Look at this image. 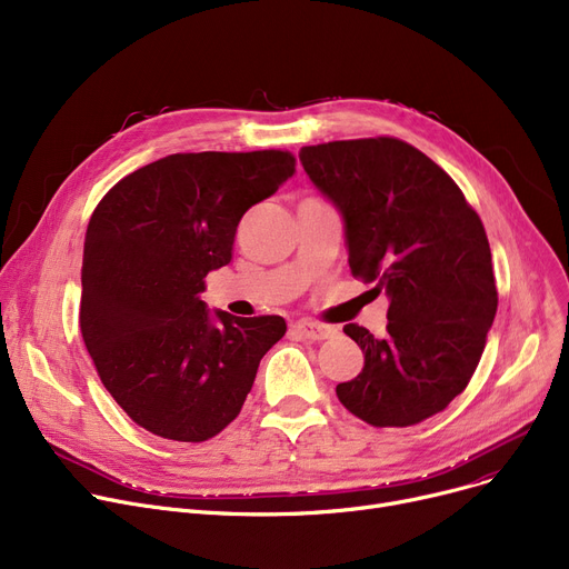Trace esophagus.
<instances>
[{
  "mask_svg": "<svg viewBox=\"0 0 569 569\" xmlns=\"http://www.w3.org/2000/svg\"><path fill=\"white\" fill-rule=\"evenodd\" d=\"M295 330L300 332L305 339H311V341L332 339V337L337 335V327H335V325L313 322V320H300V322H295Z\"/></svg>",
  "mask_w": 569,
  "mask_h": 569,
  "instance_id": "34e87169",
  "label": "esophagus"
}]
</instances>
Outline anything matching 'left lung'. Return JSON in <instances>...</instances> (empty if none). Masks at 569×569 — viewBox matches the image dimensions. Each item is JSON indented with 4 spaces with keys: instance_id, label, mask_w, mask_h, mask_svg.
I'll return each instance as SVG.
<instances>
[{
    "instance_id": "obj_1",
    "label": "left lung",
    "mask_w": 569,
    "mask_h": 569,
    "mask_svg": "<svg viewBox=\"0 0 569 569\" xmlns=\"http://www.w3.org/2000/svg\"><path fill=\"white\" fill-rule=\"evenodd\" d=\"M313 187L343 219L348 264L385 290L387 330L343 332L362 348L339 401L373 427H410L466 390L498 309L485 226L455 179L397 138L300 149Z\"/></svg>"
}]
</instances>
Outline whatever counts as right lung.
<instances>
[{
    "label": "right lung",
    "mask_w": 569,
    "mask_h": 569,
    "mask_svg": "<svg viewBox=\"0 0 569 569\" xmlns=\"http://www.w3.org/2000/svg\"><path fill=\"white\" fill-rule=\"evenodd\" d=\"M295 174V157L170 154L117 182L84 234L80 332L110 397L149 433L202 442L242 410L281 316L237 318L200 300L232 260L239 219Z\"/></svg>",
    "instance_id": "obj_1"
}]
</instances>
